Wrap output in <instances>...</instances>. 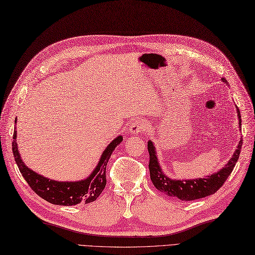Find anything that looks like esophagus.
<instances>
[{"mask_svg": "<svg viewBox=\"0 0 255 255\" xmlns=\"http://www.w3.org/2000/svg\"><path fill=\"white\" fill-rule=\"evenodd\" d=\"M144 123L142 120H136L130 123L128 128V132L130 134H139L144 130Z\"/></svg>", "mask_w": 255, "mask_h": 255, "instance_id": "1", "label": "esophagus"}]
</instances>
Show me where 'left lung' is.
I'll return each instance as SVG.
<instances>
[{
  "mask_svg": "<svg viewBox=\"0 0 255 255\" xmlns=\"http://www.w3.org/2000/svg\"><path fill=\"white\" fill-rule=\"evenodd\" d=\"M225 81L224 79H222ZM237 115L239 119V128H242V116L237 109ZM243 147V138L240 139L237 149L234 152L231 160L225 166L220 169L215 174H211L205 178L189 179V180H177V179H170L162 171L160 163L157 161L155 147L153 142L148 141V151L150 155L149 160V170L150 179L154 187L163 192L168 196L176 197L179 201H195V199L209 196L222 187L226 179L232 174L235 165L239 159L240 151Z\"/></svg>",
  "mask_w": 255,
  "mask_h": 255,
  "instance_id": "1",
  "label": "left lung"
}]
</instances>
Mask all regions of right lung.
I'll return each mask as SVG.
<instances>
[{"mask_svg": "<svg viewBox=\"0 0 255 255\" xmlns=\"http://www.w3.org/2000/svg\"><path fill=\"white\" fill-rule=\"evenodd\" d=\"M17 130H13L12 153L20 173L30 188L45 201L53 205L73 206L94 202L106 185V165L113 151L123 140L120 135L108 144L103 152L98 166L87 179L80 181H56L39 175L29 168L21 160L17 147Z\"/></svg>", "mask_w": 255, "mask_h": 255, "instance_id": "right-lung-1", "label": "right lung"}]
</instances>
